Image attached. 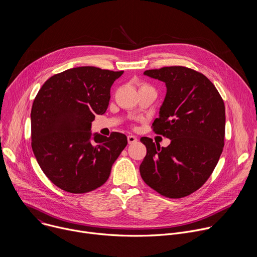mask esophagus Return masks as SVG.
I'll use <instances>...</instances> for the list:
<instances>
[{"mask_svg": "<svg viewBox=\"0 0 257 257\" xmlns=\"http://www.w3.org/2000/svg\"><path fill=\"white\" fill-rule=\"evenodd\" d=\"M127 139H128V143L129 144H133V143H136L137 142V137L136 136H134V135H129L128 137H127Z\"/></svg>", "mask_w": 257, "mask_h": 257, "instance_id": "obj_1", "label": "esophagus"}]
</instances>
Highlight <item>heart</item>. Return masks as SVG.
Returning <instances> with one entry per match:
<instances>
[{"instance_id": "b5f03b06", "label": "heart", "mask_w": 257, "mask_h": 257, "mask_svg": "<svg viewBox=\"0 0 257 257\" xmlns=\"http://www.w3.org/2000/svg\"><path fill=\"white\" fill-rule=\"evenodd\" d=\"M145 86H146V85H142V86H141V87H145Z\"/></svg>"}]
</instances>
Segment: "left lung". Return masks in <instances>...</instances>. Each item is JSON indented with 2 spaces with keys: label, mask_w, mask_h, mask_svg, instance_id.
I'll return each instance as SVG.
<instances>
[{
  "label": "left lung",
  "mask_w": 257,
  "mask_h": 257,
  "mask_svg": "<svg viewBox=\"0 0 257 257\" xmlns=\"http://www.w3.org/2000/svg\"><path fill=\"white\" fill-rule=\"evenodd\" d=\"M144 75L166 83V97L153 128L171 143L161 148L152 138L140 139L146 146L141 178L166 197H185L204 184L223 153L224 100L207 77L187 67L146 70Z\"/></svg>",
  "instance_id": "left-lung-1"
}]
</instances>
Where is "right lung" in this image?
Listing matches in <instances>:
<instances>
[{
  "mask_svg": "<svg viewBox=\"0 0 257 257\" xmlns=\"http://www.w3.org/2000/svg\"><path fill=\"white\" fill-rule=\"evenodd\" d=\"M124 71L92 66L68 69L49 78L31 108V148L52 183L70 193L92 191L108 179L127 145L126 135L91 134L95 115L105 113L111 87Z\"/></svg>",
  "mask_w": 257,
  "mask_h": 257,
  "instance_id": "add662e5",
  "label": "right lung"
}]
</instances>
